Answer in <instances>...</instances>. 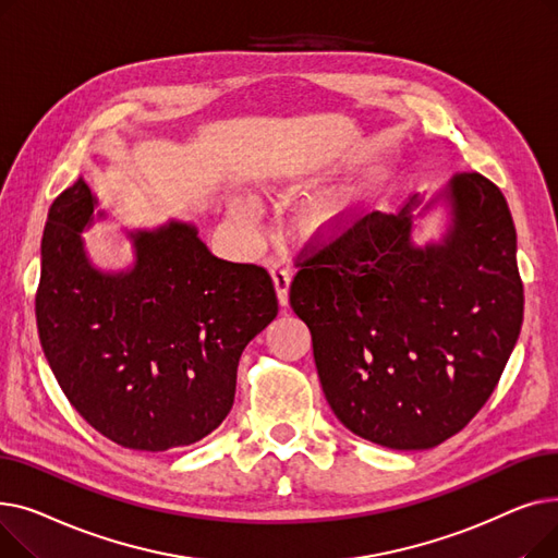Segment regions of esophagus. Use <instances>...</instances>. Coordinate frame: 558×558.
I'll return each mask as SVG.
<instances>
[{
	"instance_id": "34e87169",
	"label": "esophagus",
	"mask_w": 558,
	"mask_h": 558,
	"mask_svg": "<svg viewBox=\"0 0 558 558\" xmlns=\"http://www.w3.org/2000/svg\"><path fill=\"white\" fill-rule=\"evenodd\" d=\"M271 278H274V287H276V294H278L280 305H287V301H289V282H291L289 269L284 267V264L276 262L274 267H271Z\"/></svg>"
}]
</instances>
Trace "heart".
Instances as JSON below:
<instances>
[{
  "label": "heart",
  "instance_id": "heart-1",
  "mask_svg": "<svg viewBox=\"0 0 558 558\" xmlns=\"http://www.w3.org/2000/svg\"><path fill=\"white\" fill-rule=\"evenodd\" d=\"M255 213H257L255 205L248 201L234 205V215L244 221H251L255 217ZM335 217H337V210L332 203H314L303 215V226L307 230H328L335 223Z\"/></svg>",
  "mask_w": 558,
  "mask_h": 558
}]
</instances>
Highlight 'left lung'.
Listing matches in <instances>:
<instances>
[{
    "mask_svg": "<svg viewBox=\"0 0 558 558\" xmlns=\"http://www.w3.org/2000/svg\"><path fill=\"white\" fill-rule=\"evenodd\" d=\"M446 196L452 226L441 244L412 246L407 208L371 213L339 238L307 244L289 287L335 416L393 450L434 448L471 423L522 326L505 194L463 171Z\"/></svg>",
    "mask_w": 558,
    "mask_h": 558,
    "instance_id": "8db88e82",
    "label": "left lung"
}]
</instances>
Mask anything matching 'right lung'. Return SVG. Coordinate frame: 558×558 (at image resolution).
<instances>
[{
  "instance_id": "1",
  "label": "right lung",
  "mask_w": 558,
  "mask_h": 558,
  "mask_svg": "<svg viewBox=\"0 0 558 558\" xmlns=\"http://www.w3.org/2000/svg\"><path fill=\"white\" fill-rule=\"evenodd\" d=\"M85 181L58 194L43 234L36 320L70 404L117 446H192L228 416L246 343L278 314L269 271L213 255L196 228L131 232L135 267L101 274L85 257Z\"/></svg>"
}]
</instances>
